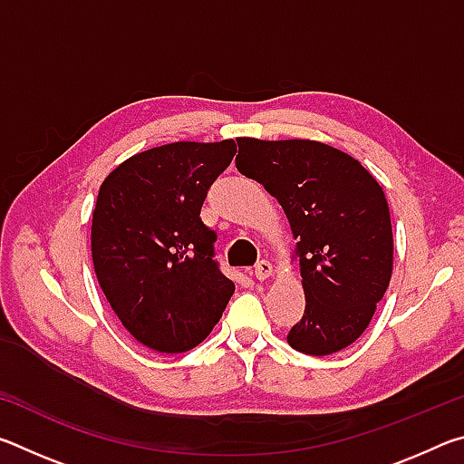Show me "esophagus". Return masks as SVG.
Instances as JSON below:
<instances>
[{
    "label": "esophagus",
    "instance_id": "1",
    "mask_svg": "<svg viewBox=\"0 0 464 464\" xmlns=\"http://www.w3.org/2000/svg\"><path fill=\"white\" fill-rule=\"evenodd\" d=\"M272 272H274L272 264L268 260H260V262L256 264V268H254V276L257 280H268L272 276Z\"/></svg>",
    "mask_w": 464,
    "mask_h": 464
}]
</instances>
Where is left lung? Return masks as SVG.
Here are the masks:
<instances>
[{
    "instance_id": "8db88e82",
    "label": "left lung",
    "mask_w": 464,
    "mask_h": 464,
    "mask_svg": "<svg viewBox=\"0 0 464 464\" xmlns=\"http://www.w3.org/2000/svg\"><path fill=\"white\" fill-rule=\"evenodd\" d=\"M235 166L280 202L298 239L304 315L286 335L309 356L335 354L371 324L392 274L389 204L354 157L309 139L239 137Z\"/></svg>"
}]
</instances>
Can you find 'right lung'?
I'll list each match as a JSON object with an SVG mask.
<instances>
[{
	"label": "right lung",
	"mask_w": 464,
	"mask_h": 464,
	"mask_svg": "<svg viewBox=\"0 0 464 464\" xmlns=\"http://www.w3.org/2000/svg\"><path fill=\"white\" fill-rule=\"evenodd\" d=\"M235 153L233 139L178 140L129 157L100 186L93 270L124 329L155 352L196 348L235 293L213 260L217 235L200 218Z\"/></svg>",
	"instance_id": "right-lung-1"
}]
</instances>
